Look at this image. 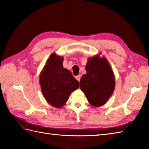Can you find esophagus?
<instances>
[{
  "mask_svg": "<svg viewBox=\"0 0 149 149\" xmlns=\"http://www.w3.org/2000/svg\"><path fill=\"white\" fill-rule=\"evenodd\" d=\"M75 78H76V79H77L79 82V81H80V79H81V75H78L77 76H76V77H75Z\"/></svg>",
  "mask_w": 149,
  "mask_h": 149,
  "instance_id": "obj_1",
  "label": "esophagus"
}]
</instances>
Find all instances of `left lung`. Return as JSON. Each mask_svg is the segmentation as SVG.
<instances>
[{
  "label": "left lung",
  "instance_id": "8db88e82",
  "mask_svg": "<svg viewBox=\"0 0 149 149\" xmlns=\"http://www.w3.org/2000/svg\"><path fill=\"white\" fill-rule=\"evenodd\" d=\"M100 54L88 59L86 74L82 75L80 88L93 107L105 104L115 88V75L109 63Z\"/></svg>",
  "mask_w": 149,
  "mask_h": 149
}]
</instances>
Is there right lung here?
<instances>
[{
	"label": "right lung",
	"instance_id": "1",
	"mask_svg": "<svg viewBox=\"0 0 149 149\" xmlns=\"http://www.w3.org/2000/svg\"><path fill=\"white\" fill-rule=\"evenodd\" d=\"M64 58L52 53L40 74L43 95L50 105L61 108L70 95L79 88V83L63 66Z\"/></svg>",
	"mask_w": 149,
	"mask_h": 149
}]
</instances>
